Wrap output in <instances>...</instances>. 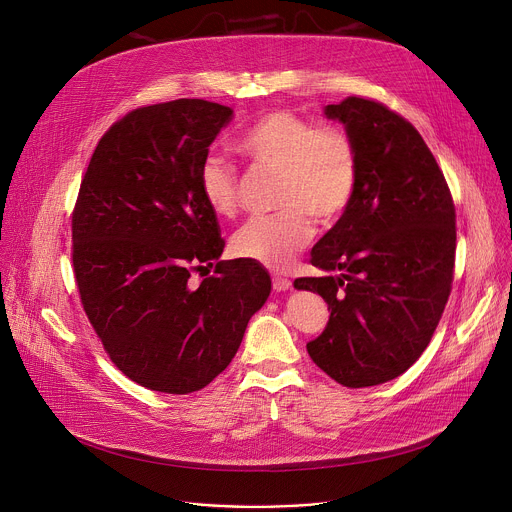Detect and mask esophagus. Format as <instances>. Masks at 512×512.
<instances>
[{"label": "esophagus", "instance_id": "34e87169", "mask_svg": "<svg viewBox=\"0 0 512 512\" xmlns=\"http://www.w3.org/2000/svg\"><path fill=\"white\" fill-rule=\"evenodd\" d=\"M271 285L275 291H287L291 287V281L287 277H281V275H273L271 279Z\"/></svg>", "mask_w": 512, "mask_h": 512}]
</instances>
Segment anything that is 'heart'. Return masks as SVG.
<instances>
[{
    "label": "heart",
    "instance_id": "obj_1",
    "mask_svg": "<svg viewBox=\"0 0 512 512\" xmlns=\"http://www.w3.org/2000/svg\"><path fill=\"white\" fill-rule=\"evenodd\" d=\"M239 152L261 172L279 174L275 216L251 218L231 239L233 255L269 269H287L314 237V218L332 227L348 212L358 188V152L346 131L273 109L239 137ZM198 190L208 210L231 218L241 202L239 170L208 156L198 170Z\"/></svg>",
    "mask_w": 512,
    "mask_h": 512
}]
</instances>
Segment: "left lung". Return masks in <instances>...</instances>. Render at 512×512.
I'll return each instance as SVG.
<instances>
[{"label":"left lung","mask_w":512,"mask_h":512,"mask_svg":"<svg viewBox=\"0 0 512 512\" xmlns=\"http://www.w3.org/2000/svg\"><path fill=\"white\" fill-rule=\"evenodd\" d=\"M326 115L346 125L358 152L348 212L312 249L326 277H300L330 320L306 344L310 358L348 389L403 375L427 348L448 304L456 263V206L419 131L367 97Z\"/></svg>","instance_id":"1"}]
</instances>
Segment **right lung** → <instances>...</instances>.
Listing matches in <instances>:
<instances>
[{
  "instance_id": "obj_1",
  "label": "right lung",
  "mask_w": 512,
  "mask_h": 512,
  "mask_svg": "<svg viewBox=\"0 0 512 512\" xmlns=\"http://www.w3.org/2000/svg\"><path fill=\"white\" fill-rule=\"evenodd\" d=\"M233 115L176 99L145 105L99 139L72 210V271L85 314L115 367L137 385L188 395L237 354L271 279L255 261L221 257L216 214L198 170Z\"/></svg>"
}]
</instances>
